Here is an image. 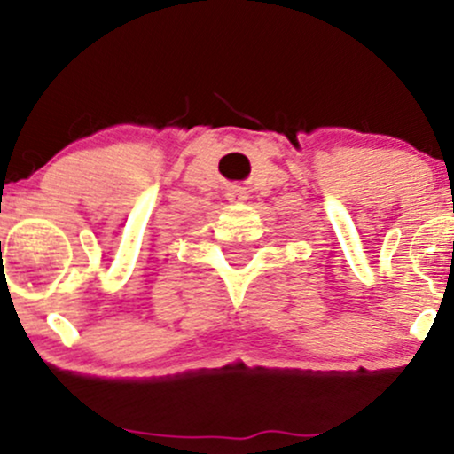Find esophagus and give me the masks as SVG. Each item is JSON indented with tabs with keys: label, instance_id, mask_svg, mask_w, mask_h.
I'll return each instance as SVG.
<instances>
[{
	"label": "esophagus",
	"instance_id": "34e87169",
	"mask_svg": "<svg viewBox=\"0 0 454 454\" xmlns=\"http://www.w3.org/2000/svg\"><path fill=\"white\" fill-rule=\"evenodd\" d=\"M226 196H228V200H231V202H243L245 198H247V194H245L241 187H231Z\"/></svg>",
	"mask_w": 454,
	"mask_h": 454
}]
</instances>
